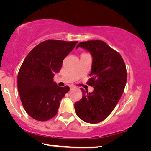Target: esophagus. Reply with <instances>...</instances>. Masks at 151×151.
Segmentation results:
<instances>
[{"label":"esophagus","instance_id":"obj_1","mask_svg":"<svg viewBox=\"0 0 151 151\" xmlns=\"http://www.w3.org/2000/svg\"><path fill=\"white\" fill-rule=\"evenodd\" d=\"M74 88H75V86H70V90L73 89Z\"/></svg>","mask_w":151,"mask_h":151}]
</instances>
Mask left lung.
Returning a JSON list of instances; mask_svg holds the SVG:
<instances>
[{
  "label": "left lung",
  "mask_w": 151,
  "mask_h": 151,
  "mask_svg": "<svg viewBox=\"0 0 151 151\" xmlns=\"http://www.w3.org/2000/svg\"><path fill=\"white\" fill-rule=\"evenodd\" d=\"M78 47L88 51L92 56L88 85L94 91L80 88L82 98L74 105L76 115L87 123H99L106 118L116 106L127 83V69L117 51L102 40L80 42Z\"/></svg>",
  "instance_id": "8db88e82"
}]
</instances>
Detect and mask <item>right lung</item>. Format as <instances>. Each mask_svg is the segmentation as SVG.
<instances>
[{
	"mask_svg": "<svg viewBox=\"0 0 151 151\" xmlns=\"http://www.w3.org/2000/svg\"><path fill=\"white\" fill-rule=\"evenodd\" d=\"M77 41L48 40L34 47L24 60L18 74V90L27 114L38 121L49 120L57 114L62 98L69 91L53 82L63 61Z\"/></svg>",
	"mask_w": 151,
	"mask_h": 151,
	"instance_id": "obj_1",
	"label": "right lung"
}]
</instances>
